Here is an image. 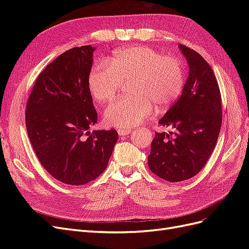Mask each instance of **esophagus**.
Instances as JSON below:
<instances>
[{
  "instance_id": "obj_1",
  "label": "esophagus",
  "mask_w": 249,
  "mask_h": 249,
  "mask_svg": "<svg viewBox=\"0 0 249 249\" xmlns=\"http://www.w3.org/2000/svg\"><path fill=\"white\" fill-rule=\"evenodd\" d=\"M118 132V135L119 136H126V135H129V134H131V131L130 130H127V129H120V130H118L117 131Z\"/></svg>"
}]
</instances>
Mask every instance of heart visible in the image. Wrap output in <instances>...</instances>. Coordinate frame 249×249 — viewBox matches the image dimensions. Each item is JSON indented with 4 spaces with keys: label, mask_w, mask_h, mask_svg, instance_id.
Here are the masks:
<instances>
[{
    "label": "heart",
    "mask_w": 249,
    "mask_h": 249,
    "mask_svg": "<svg viewBox=\"0 0 249 249\" xmlns=\"http://www.w3.org/2000/svg\"><path fill=\"white\" fill-rule=\"evenodd\" d=\"M130 82L131 96L113 103L104 112L109 126L129 129L146 120L154 111L168 110L182 95L185 71L177 57L164 56L146 46L120 49L90 71L89 93L96 104L115 99L123 83Z\"/></svg>",
    "instance_id": "b5f03b06"
}]
</instances>
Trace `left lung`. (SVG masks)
I'll list each match as a JSON object with an SVG mask.
<instances>
[{
  "instance_id": "8db88e82",
  "label": "left lung",
  "mask_w": 249,
  "mask_h": 249,
  "mask_svg": "<svg viewBox=\"0 0 249 249\" xmlns=\"http://www.w3.org/2000/svg\"><path fill=\"white\" fill-rule=\"evenodd\" d=\"M189 65L179 99L159 124L173 132L156 133L147 158L156 176L177 183L196 176L212 155L222 123L221 95L215 74L197 52L178 46Z\"/></svg>"
}]
</instances>
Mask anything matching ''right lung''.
<instances>
[{"label": "right lung", "instance_id": "right-lung-1", "mask_svg": "<svg viewBox=\"0 0 249 249\" xmlns=\"http://www.w3.org/2000/svg\"><path fill=\"white\" fill-rule=\"evenodd\" d=\"M91 46L58 56L37 78L27 102L26 126L39 162L67 185H84L106 169L118 139L116 130L89 127L97 122L87 86Z\"/></svg>", "mask_w": 249, "mask_h": 249}]
</instances>
